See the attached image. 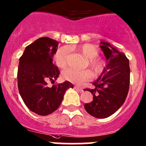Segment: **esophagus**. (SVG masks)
<instances>
[{
    "label": "esophagus",
    "mask_w": 146,
    "mask_h": 146,
    "mask_svg": "<svg viewBox=\"0 0 146 146\" xmlns=\"http://www.w3.org/2000/svg\"><path fill=\"white\" fill-rule=\"evenodd\" d=\"M75 89H76L78 92H83L82 87H81V86H75Z\"/></svg>",
    "instance_id": "1"
}]
</instances>
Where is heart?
<instances>
[{"label":"heart","mask_w":146,"mask_h":146,"mask_svg":"<svg viewBox=\"0 0 146 146\" xmlns=\"http://www.w3.org/2000/svg\"><path fill=\"white\" fill-rule=\"evenodd\" d=\"M72 49L82 54L84 56L89 59V65L95 72H100L103 68V62L100 58L97 57L99 51L92 44H84L78 47H74ZM68 52L66 48H61L55 54V60L57 66L65 68L68 64ZM64 78L73 84H81L87 81L91 77V73L89 70H79L75 68H70L62 73Z\"/></svg>","instance_id":"b5f03b06"}]
</instances>
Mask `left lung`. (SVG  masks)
<instances>
[{"label":"left lung","instance_id":"8db88e82","mask_svg":"<svg viewBox=\"0 0 146 146\" xmlns=\"http://www.w3.org/2000/svg\"><path fill=\"white\" fill-rule=\"evenodd\" d=\"M106 63L102 74L93 83L94 89H86L93 94V100L84 108L98 119L107 118L120 108L127 98L129 87L130 69L129 60L108 42H101Z\"/></svg>","mask_w":146,"mask_h":146}]
</instances>
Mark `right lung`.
I'll list each match as a JSON object with an SVG mask.
<instances>
[{"label": "right lung", "mask_w": 146, "mask_h": 146, "mask_svg": "<svg viewBox=\"0 0 146 146\" xmlns=\"http://www.w3.org/2000/svg\"><path fill=\"white\" fill-rule=\"evenodd\" d=\"M58 44L50 38H40L27 46L19 58V94L26 106L38 115H46L56 111L67 89L73 88L68 81L52 87L47 86V81H54L60 75L58 68L52 62Z\"/></svg>", "instance_id": "obj_1"}]
</instances>
